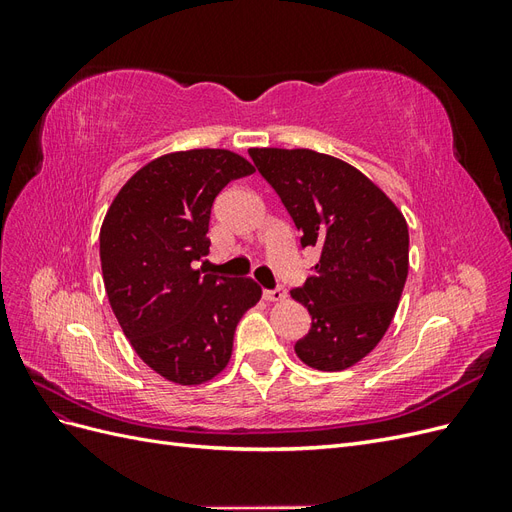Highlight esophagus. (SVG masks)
<instances>
[{"label":"esophagus","instance_id":"34e87169","mask_svg":"<svg viewBox=\"0 0 512 512\" xmlns=\"http://www.w3.org/2000/svg\"><path fill=\"white\" fill-rule=\"evenodd\" d=\"M262 297H265L267 301H273V303H277V301H284V299H286V290H284V288L265 290V292H262Z\"/></svg>","mask_w":512,"mask_h":512}]
</instances>
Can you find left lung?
Returning a JSON list of instances; mask_svg holds the SVG:
<instances>
[{"instance_id": "8db88e82", "label": "left lung", "mask_w": 512, "mask_h": 512, "mask_svg": "<svg viewBox=\"0 0 512 512\" xmlns=\"http://www.w3.org/2000/svg\"><path fill=\"white\" fill-rule=\"evenodd\" d=\"M258 173L282 198L301 245L320 260L292 299L312 329L294 344L320 371H342L378 346L408 277V224L374 181L344 160L312 149H250Z\"/></svg>"}]
</instances>
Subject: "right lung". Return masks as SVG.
Instances as JSON below:
<instances>
[{
  "mask_svg": "<svg viewBox=\"0 0 512 512\" xmlns=\"http://www.w3.org/2000/svg\"><path fill=\"white\" fill-rule=\"evenodd\" d=\"M252 173L228 149L166 153L134 173L106 211L100 262L108 303L134 352L175 384L218 376L241 316L260 301L250 277L194 269L209 254L215 196Z\"/></svg>",
  "mask_w": 512,
  "mask_h": 512,
  "instance_id": "add662e5",
  "label": "right lung"
}]
</instances>
